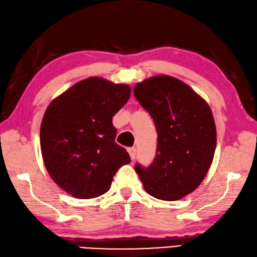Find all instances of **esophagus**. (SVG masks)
Masks as SVG:
<instances>
[{
	"label": "esophagus",
	"mask_w": 257,
	"mask_h": 257,
	"mask_svg": "<svg viewBox=\"0 0 257 257\" xmlns=\"http://www.w3.org/2000/svg\"><path fill=\"white\" fill-rule=\"evenodd\" d=\"M128 153L130 155V158H132L133 161L135 160V157H136V149H135V148H129Z\"/></svg>",
	"instance_id": "34e87169"
}]
</instances>
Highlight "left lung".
Listing matches in <instances>:
<instances>
[{
    "mask_svg": "<svg viewBox=\"0 0 257 257\" xmlns=\"http://www.w3.org/2000/svg\"><path fill=\"white\" fill-rule=\"evenodd\" d=\"M157 130L156 157L135 170L144 190L161 200H178L193 192L212 164L216 129L207 102L179 79L156 75L134 87Z\"/></svg>",
    "mask_w": 257,
    "mask_h": 257,
    "instance_id": "left-lung-1",
    "label": "left lung"
}]
</instances>
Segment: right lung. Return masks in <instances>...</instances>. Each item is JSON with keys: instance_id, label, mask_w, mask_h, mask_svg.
<instances>
[{"instance_id": "add662e5", "label": "right lung", "mask_w": 257, "mask_h": 257, "mask_svg": "<svg viewBox=\"0 0 257 257\" xmlns=\"http://www.w3.org/2000/svg\"><path fill=\"white\" fill-rule=\"evenodd\" d=\"M132 88L103 78L81 80L56 97L43 117L41 150L49 175L65 192L80 199L106 193L122 165L130 163L115 142L113 116Z\"/></svg>"}]
</instances>
